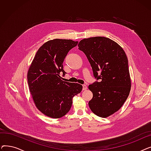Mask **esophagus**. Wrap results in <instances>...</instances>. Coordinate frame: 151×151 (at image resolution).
<instances>
[{
	"instance_id": "34e87169",
	"label": "esophagus",
	"mask_w": 151,
	"mask_h": 151,
	"mask_svg": "<svg viewBox=\"0 0 151 151\" xmlns=\"http://www.w3.org/2000/svg\"><path fill=\"white\" fill-rule=\"evenodd\" d=\"M87 89H88V87H87V86L85 84H83V90L86 91Z\"/></svg>"
}]
</instances>
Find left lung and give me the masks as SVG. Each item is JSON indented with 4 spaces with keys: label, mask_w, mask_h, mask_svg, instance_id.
Returning a JSON list of instances; mask_svg holds the SVG:
<instances>
[{
    "label": "left lung",
    "mask_w": 151,
    "mask_h": 151,
    "mask_svg": "<svg viewBox=\"0 0 151 151\" xmlns=\"http://www.w3.org/2000/svg\"><path fill=\"white\" fill-rule=\"evenodd\" d=\"M78 49L86 54L94 77L101 80L89 86L93 93L89 108L97 116L107 117L122 107L129 95L131 80L128 59L120 45L104 37L81 40Z\"/></svg>",
    "instance_id": "8db88e82"
}]
</instances>
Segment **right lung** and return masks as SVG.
I'll use <instances>...</instances> for the list:
<instances>
[{
	"label": "right lung",
	"mask_w": 151,
	"mask_h": 151,
	"mask_svg": "<svg viewBox=\"0 0 151 151\" xmlns=\"http://www.w3.org/2000/svg\"><path fill=\"white\" fill-rule=\"evenodd\" d=\"M78 42L54 39L44 43L37 52L29 68L27 81L37 109L45 116L60 118L70 111L73 97L82 91V85L62 80L65 75L63 62Z\"/></svg>",
	"instance_id": "1"
}]
</instances>
